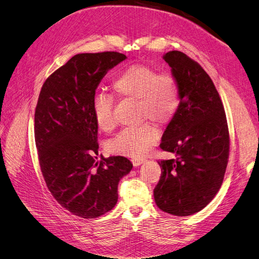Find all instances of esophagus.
<instances>
[{
    "label": "esophagus",
    "mask_w": 259,
    "mask_h": 259,
    "mask_svg": "<svg viewBox=\"0 0 259 259\" xmlns=\"http://www.w3.org/2000/svg\"><path fill=\"white\" fill-rule=\"evenodd\" d=\"M144 159H140V158H135V159H132V163H133V165L134 166H139L140 164H143L144 163Z\"/></svg>",
    "instance_id": "obj_1"
}]
</instances>
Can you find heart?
Returning <instances> with one entry per match:
<instances>
[{
	"mask_svg": "<svg viewBox=\"0 0 259 259\" xmlns=\"http://www.w3.org/2000/svg\"><path fill=\"white\" fill-rule=\"evenodd\" d=\"M112 90L121 98L137 100L139 120H150L164 125L174 119L180 107V90L177 80L169 73H159L155 69L133 65L112 81ZM112 96L99 93L93 97L92 112L97 126L110 132L115 126ZM159 139V132L145 122L136 127L122 130L108 144L113 154L140 158Z\"/></svg>",
	"mask_w": 259,
	"mask_h": 259,
	"instance_id": "heart-1",
	"label": "heart"
}]
</instances>
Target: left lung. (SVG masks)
I'll return each mask as SVG.
<instances>
[{
  "label": "left lung",
  "mask_w": 259,
  "mask_h": 259,
  "mask_svg": "<svg viewBox=\"0 0 259 259\" xmlns=\"http://www.w3.org/2000/svg\"><path fill=\"white\" fill-rule=\"evenodd\" d=\"M163 59L178 82L182 101L160 144L176 158L159 162L162 173L153 195L163 211L188 216L204 208L223 184L229 130L222 99L204 69L179 51L164 54Z\"/></svg>",
  "instance_id": "obj_1"
}]
</instances>
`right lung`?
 Returning a JSON list of instances; mask_svg holds the SVG:
<instances>
[{"label": "right lung", "mask_w": 259, "mask_h": 259, "mask_svg": "<svg viewBox=\"0 0 259 259\" xmlns=\"http://www.w3.org/2000/svg\"><path fill=\"white\" fill-rule=\"evenodd\" d=\"M126 59L117 52L77 54L44 82L34 113L38 163L53 197L70 213L97 218L117 202V185L133 164L98 155L92 100L103 77Z\"/></svg>", "instance_id": "add662e5"}]
</instances>
